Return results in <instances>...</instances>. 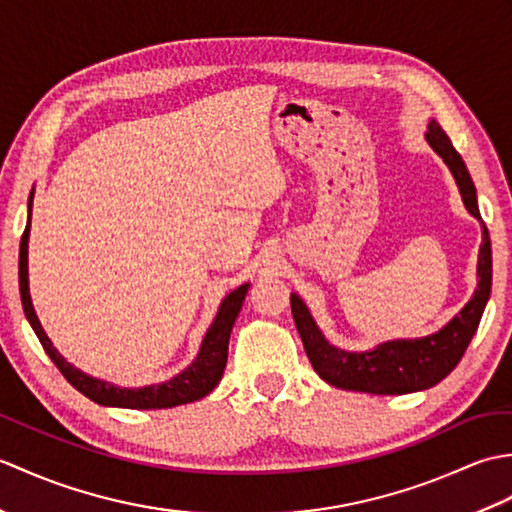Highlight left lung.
<instances>
[{"instance_id": "obj_1", "label": "left lung", "mask_w": 512, "mask_h": 512, "mask_svg": "<svg viewBox=\"0 0 512 512\" xmlns=\"http://www.w3.org/2000/svg\"><path fill=\"white\" fill-rule=\"evenodd\" d=\"M431 149L444 160L458 182L460 195L469 213L482 222L480 209H477L475 184L469 176L462 156L451 145L449 136L442 132V127L431 121L429 132L424 134ZM482 246L480 259H477V290L471 301L455 314L436 334L422 336V339H398L376 345L369 352H345L330 345L325 336L314 323L306 303L290 295V308L299 336L303 341L310 363L325 383L341 389L365 391V394H411V391L429 389L438 385L442 378H447L455 365L462 361V356L469 347L473 334L486 308V301L491 297L493 284V255H491V237L482 222Z\"/></svg>"}]
</instances>
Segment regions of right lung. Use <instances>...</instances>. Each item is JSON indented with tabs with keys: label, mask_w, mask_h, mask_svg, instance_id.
Instances as JSON below:
<instances>
[{
	"label": "right lung",
	"mask_w": 512,
	"mask_h": 512,
	"mask_svg": "<svg viewBox=\"0 0 512 512\" xmlns=\"http://www.w3.org/2000/svg\"><path fill=\"white\" fill-rule=\"evenodd\" d=\"M32 195H35V191H32L28 198V222L19 244V295H21V306H24V312H26V319L30 321L32 330H35V334L39 336V343L43 345V350H46V354L52 358V363L59 367V372L65 376V380H68L74 389H79L83 396L99 402V405L125 407V409H167V407L187 405V402L200 400L206 394H211V391L217 387V383L222 380L226 358H228V339H231V330L237 314L242 310L248 284L235 288L231 295L224 297L209 332L204 336L198 358H195L184 372L167 380V383L129 389V387H116L112 383H105V380H99V378H92L88 374H83L81 369L72 367L57 350H54L48 334L41 328L35 308H32L30 288H28V237H30Z\"/></svg>",
	"instance_id": "right-lung-1"
}]
</instances>
